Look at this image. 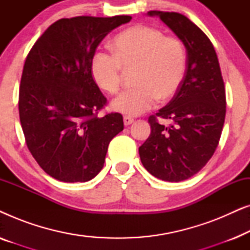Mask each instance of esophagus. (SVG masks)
Masks as SVG:
<instances>
[{
  "label": "esophagus",
  "mask_w": 250,
  "mask_h": 250,
  "mask_svg": "<svg viewBox=\"0 0 250 250\" xmlns=\"http://www.w3.org/2000/svg\"><path fill=\"white\" fill-rule=\"evenodd\" d=\"M133 122H134V119H133L132 117H129V116H124V125L125 126L131 125Z\"/></svg>",
  "instance_id": "obj_1"
}]
</instances>
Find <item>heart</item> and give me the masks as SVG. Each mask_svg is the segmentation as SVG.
<instances>
[{"mask_svg":"<svg viewBox=\"0 0 250 250\" xmlns=\"http://www.w3.org/2000/svg\"><path fill=\"white\" fill-rule=\"evenodd\" d=\"M111 46L114 53L98 50L92 57V76L99 87L115 93L121 85L123 68L135 67V85L111 101L115 111L138 116L155 107L159 98H172L180 88L187 68L186 50L180 40L138 25L116 35Z\"/></svg>","mask_w":250,"mask_h":250,"instance_id":"1","label":"heart"}]
</instances>
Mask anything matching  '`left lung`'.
<instances>
[{
  "label": "left lung",
  "instance_id": "obj_1",
  "mask_svg": "<svg viewBox=\"0 0 250 250\" xmlns=\"http://www.w3.org/2000/svg\"><path fill=\"white\" fill-rule=\"evenodd\" d=\"M182 41L187 49L183 82L168 104L150 116V136L139 148L142 165L157 179H190L216 150L224 125L227 99L213 44L199 27L177 12L149 11ZM158 118L167 119L163 125Z\"/></svg>",
  "mask_w": 250,
  "mask_h": 250
}]
</instances>
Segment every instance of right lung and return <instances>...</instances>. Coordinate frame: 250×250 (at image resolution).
Instances as JSON below:
<instances>
[{
    "mask_svg": "<svg viewBox=\"0 0 250 250\" xmlns=\"http://www.w3.org/2000/svg\"><path fill=\"white\" fill-rule=\"evenodd\" d=\"M131 16H81L52 23L26 58L19 116L30 153L62 182H86L102 169L108 146L124 129L118 112L99 117L107 104L91 71L102 40Z\"/></svg>",
    "mask_w": 250,
    "mask_h": 250,
    "instance_id": "add662e5",
    "label": "right lung"
}]
</instances>
